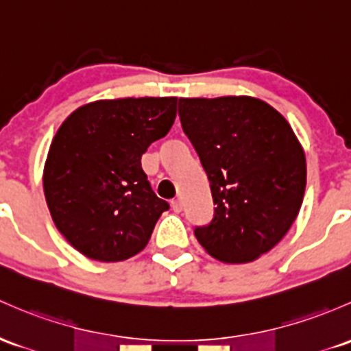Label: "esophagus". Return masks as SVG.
Returning <instances> with one entry per match:
<instances>
[{
	"label": "esophagus",
	"instance_id": "1",
	"mask_svg": "<svg viewBox=\"0 0 351 351\" xmlns=\"http://www.w3.org/2000/svg\"><path fill=\"white\" fill-rule=\"evenodd\" d=\"M171 208H173V211H176V213H180V211L183 210V202L180 198H175L171 202Z\"/></svg>",
	"mask_w": 351,
	"mask_h": 351
}]
</instances>
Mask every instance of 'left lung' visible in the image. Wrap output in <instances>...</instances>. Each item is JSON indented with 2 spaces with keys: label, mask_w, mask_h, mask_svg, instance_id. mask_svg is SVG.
<instances>
[{
  "label": "left lung",
  "mask_w": 351,
  "mask_h": 351,
  "mask_svg": "<svg viewBox=\"0 0 351 351\" xmlns=\"http://www.w3.org/2000/svg\"><path fill=\"white\" fill-rule=\"evenodd\" d=\"M180 118L213 196L195 234L223 263H250L282 241L306 186V158L282 113L253 96L180 98Z\"/></svg>",
  "instance_id": "1"
}]
</instances>
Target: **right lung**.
Returning a JSON list of instances; mask_svg holds the SVG:
<instances>
[{
	"mask_svg": "<svg viewBox=\"0 0 351 351\" xmlns=\"http://www.w3.org/2000/svg\"><path fill=\"white\" fill-rule=\"evenodd\" d=\"M176 103V96L98 99L58 128L45 161V196L56 228L82 255L114 263L148 245L169 205L149 186L141 155L169 132Z\"/></svg>",
	"mask_w": 351,
	"mask_h": 351,
	"instance_id": "1",
	"label": "right lung"
}]
</instances>
